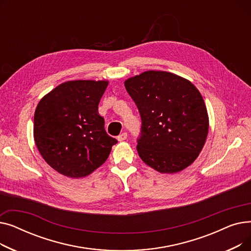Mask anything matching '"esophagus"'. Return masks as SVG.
<instances>
[{"label": "esophagus", "instance_id": "1", "mask_svg": "<svg viewBox=\"0 0 251 251\" xmlns=\"http://www.w3.org/2000/svg\"><path fill=\"white\" fill-rule=\"evenodd\" d=\"M126 138H127V133H126V132L121 133L120 135H119V136L117 137V139H118L119 141H124Z\"/></svg>", "mask_w": 251, "mask_h": 251}]
</instances>
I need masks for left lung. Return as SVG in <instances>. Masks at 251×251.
I'll use <instances>...</instances> for the list:
<instances>
[{
	"label": "left lung",
	"instance_id": "obj_1",
	"mask_svg": "<svg viewBox=\"0 0 251 251\" xmlns=\"http://www.w3.org/2000/svg\"><path fill=\"white\" fill-rule=\"evenodd\" d=\"M141 118L137 151L160 173L190 166L208 133V115L201 92L187 79L166 71H146L125 81Z\"/></svg>",
	"mask_w": 251,
	"mask_h": 251
}]
</instances>
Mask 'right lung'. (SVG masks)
Returning <instances> with one entry per match:
<instances>
[{
  "label": "right lung",
  "instance_id": "add662e5",
  "mask_svg": "<svg viewBox=\"0 0 251 251\" xmlns=\"http://www.w3.org/2000/svg\"><path fill=\"white\" fill-rule=\"evenodd\" d=\"M107 80L64 82L39 100L33 136L44 160L70 178L88 176L100 167L118 141L107 134L99 102Z\"/></svg>",
  "mask_w": 251,
  "mask_h": 251
}]
</instances>
